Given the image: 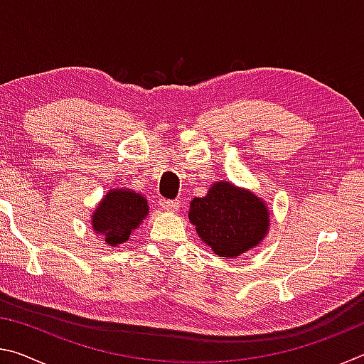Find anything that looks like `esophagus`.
<instances>
[{"label":"esophagus","mask_w":364,"mask_h":364,"mask_svg":"<svg viewBox=\"0 0 364 364\" xmlns=\"http://www.w3.org/2000/svg\"><path fill=\"white\" fill-rule=\"evenodd\" d=\"M160 205H162L164 210H167V212H178V208H180V200L160 199Z\"/></svg>","instance_id":"obj_1"}]
</instances>
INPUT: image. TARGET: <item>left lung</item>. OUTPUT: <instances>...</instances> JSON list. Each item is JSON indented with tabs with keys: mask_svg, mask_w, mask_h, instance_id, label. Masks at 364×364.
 I'll use <instances>...</instances> for the list:
<instances>
[{
	"mask_svg": "<svg viewBox=\"0 0 364 364\" xmlns=\"http://www.w3.org/2000/svg\"><path fill=\"white\" fill-rule=\"evenodd\" d=\"M189 220L215 254L230 258L254 249L269 228L264 202L230 181L215 183L207 196L194 197Z\"/></svg>",
	"mask_w": 364,
	"mask_h": 364,
	"instance_id": "obj_1",
	"label": "left lung"
}]
</instances>
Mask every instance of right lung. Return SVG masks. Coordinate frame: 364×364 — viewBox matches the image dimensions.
Listing matches in <instances>:
<instances>
[{
	"instance_id": "add662e5",
	"label": "right lung",
	"mask_w": 364,
	"mask_h": 364,
	"mask_svg": "<svg viewBox=\"0 0 364 364\" xmlns=\"http://www.w3.org/2000/svg\"><path fill=\"white\" fill-rule=\"evenodd\" d=\"M149 205L143 196L130 189H114L104 196L91 218L97 234H102L110 247L128 241L133 230L147 217Z\"/></svg>"
}]
</instances>
